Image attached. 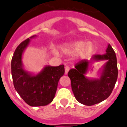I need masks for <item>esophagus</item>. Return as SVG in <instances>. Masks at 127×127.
Returning <instances> with one entry per match:
<instances>
[{
  "label": "esophagus",
  "instance_id": "esophagus-1",
  "mask_svg": "<svg viewBox=\"0 0 127 127\" xmlns=\"http://www.w3.org/2000/svg\"><path fill=\"white\" fill-rule=\"evenodd\" d=\"M64 69H65V71H64L65 75H67V74H68V71L70 70V68H69V67H68V66H65Z\"/></svg>",
  "mask_w": 127,
  "mask_h": 127
}]
</instances>
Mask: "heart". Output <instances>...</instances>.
Returning <instances> with one entry per match:
<instances>
[{"mask_svg":"<svg viewBox=\"0 0 127 127\" xmlns=\"http://www.w3.org/2000/svg\"><path fill=\"white\" fill-rule=\"evenodd\" d=\"M60 50L63 52L69 55H75L79 59H86L90 57L94 51V45L92 42L86 40H79L70 43H65L60 46ZM52 52L56 56L59 54L54 50Z\"/></svg>","mask_w":127,"mask_h":127,"instance_id":"heart-1","label":"heart"}]
</instances>
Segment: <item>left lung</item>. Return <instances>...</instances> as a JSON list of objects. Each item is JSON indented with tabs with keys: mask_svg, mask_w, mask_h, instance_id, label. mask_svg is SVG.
<instances>
[{
	"mask_svg": "<svg viewBox=\"0 0 127 127\" xmlns=\"http://www.w3.org/2000/svg\"><path fill=\"white\" fill-rule=\"evenodd\" d=\"M105 52L104 54L93 56L90 60L80 61L68 72L72 91L79 103L88 106L100 103L109 96L114 89L118 73L116 56L110 44ZM101 60H105L106 63L99 70V77H87L92 63Z\"/></svg>",
	"mask_w": 127,
	"mask_h": 127,
	"instance_id": "1",
	"label": "left lung"
}]
</instances>
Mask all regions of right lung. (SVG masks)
<instances>
[{
  "mask_svg": "<svg viewBox=\"0 0 127 127\" xmlns=\"http://www.w3.org/2000/svg\"><path fill=\"white\" fill-rule=\"evenodd\" d=\"M32 36L21 43L11 60V74L15 90L21 98L32 107L47 105L52 102L60 78L64 73L63 64L57 66L46 65L41 71L34 73L26 70L23 64V54Z\"/></svg>",
  "mask_w": 127,
  "mask_h": 127,
  "instance_id": "right-lung-1",
  "label": "right lung"
}]
</instances>
